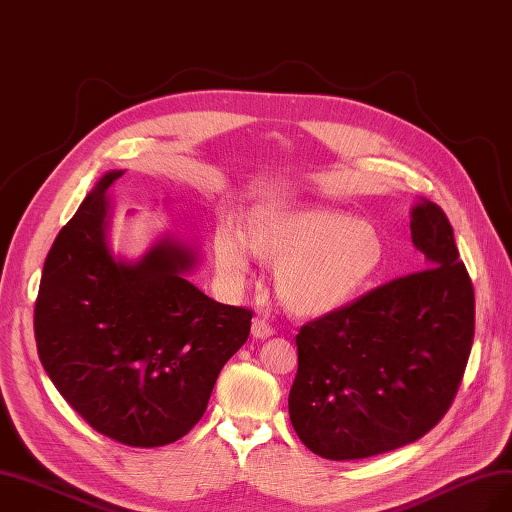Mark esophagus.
Masks as SVG:
<instances>
[{
  "mask_svg": "<svg viewBox=\"0 0 512 512\" xmlns=\"http://www.w3.org/2000/svg\"><path fill=\"white\" fill-rule=\"evenodd\" d=\"M252 336L258 338V340L269 338V336H273V327L264 319H254V323H252Z\"/></svg>",
  "mask_w": 512,
  "mask_h": 512,
  "instance_id": "1",
  "label": "esophagus"
}]
</instances>
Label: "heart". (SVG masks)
Listing matches in <instances>:
<instances>
[{
  "label": "heart",
  "mask_w": 512,
  "mask_h": 512,
  "mask_svg": "<svg viewBox=\"0 0 512 512\" xmlns=\"http://www.w3.org/2000/svg\"><path fill=\"white\" fill-rule=\"evenodd\" d=\"M245 238L233 227L214 235V258L233 290L252 271V253L277 262L275 290L285 309L300 317H323L351 304L380 271L384 241L367 220L338 210L258 212Z\"/></svg>",
  "instance_id": "b5f03b06"
}]
</instances>
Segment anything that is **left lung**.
I'll return each instance as SVG.
<instances>
[{"mask_svg":"<svg viewBox=\"0 0 512 512\" xmlns=\"http://www.w3.org/2000/svg\"><path fill=\"white\" fill-rule=\"evenodd\" d=\"M424 271L388 281L304 323L290 420L327 460H361L414 443L445 416L475 336V292L437 203L412 208Z\"/></svg>","mask_w":512,"mask_h":512,"instance_id":"8db88e82","label":"left lung"}]
</instances>
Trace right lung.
<instances>
[{
    "instance_id": "right-lung-1",
    "label": "right lung",
    "mask_w": 512,
    "mask_h": 512,
    "mask_svg": "<svg viewBox=\"0 0 512 512\" xmlns=\"http://www.w3.org/2000/svg\"><path fill=\"white\" fill-rule=\"evenodd\" d=\"M102 176L48 252L35 300L39 361L94 431L132 447L185 437L216 378L250 336L252 311L220 304L185 275L191 245L163 237L136 262L113 258Z\"/></svg>"
}]
</instances>
